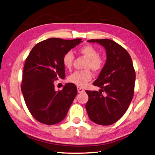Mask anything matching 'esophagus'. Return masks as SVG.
Listing matches in <instances>:
<instances>
[{"label":"esophagus","instance_id":"34e87169","mask_svg":"<svg viewBox=\"0 0 155 155\" xmlns=\"http://www.w3.org/2000/svg\"><path fill=\"white\" fill-rule=\"evenodd\" d=\"M78 92H84V90L83 88H81V87H78Z\"/></svg>","mask_w":155,"mask_h":155}]
</instances>
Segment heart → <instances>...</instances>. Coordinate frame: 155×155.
Wrapping results in <instances>:
<instances>
[{"mask_svg":"<svg viewBox=\"0 0 155 155\" xmlns=\"http://www.w3.org/2000/svg\"><path fill=\"white\" fill-rule=\"evenodd\" d=\"M79 52L84 57L87 58L85 68L86 69L82 71H76L70 75L68 78L69 82L75 84L79 87H84L91 80L92 75L89 69L94 71H98L103 69L104 65V60L103 57L98 54V52L92 45H84L79 49ZM74 56L72 52L69 51L63 55V64L66 69L71 68L74 62Z\"/></svg>","mask_w":155,"mask_h":155,"instance_id":"heart-1","label":"heart"}]
</instances>
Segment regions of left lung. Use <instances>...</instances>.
<instances>
[{
  "label": "left lung",
  "instance_id": "1",
  "mask_svg": "<svg viewBox=\"0 0 155 155\" xmlns=\"http://www.w3.org/2000/svg\"><path fill=\"white\" fill-rule=\"evenodd\" d=\"M106 50L107 61L93 85L99 92L86 90L88 101L86 109L90 120L102 125L117 121L127 110L134 96L136 73L130 54L109 39H92ZM105 92V94L101 92Z\"/></svg>",
  "mask_w": 155,
  "mask_h": 155
}]
</instances>
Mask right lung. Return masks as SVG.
<instances>
[{"mask_svg":"<svg viewBox=\"0 0 155 155\" xmlns=\"http://www.w3.org/2000/svg\"><path fill=\"white\" fill-rule=\"evenodd\" d=\"M81 42L80 38H48L35 45L26 59L21 92L28 110L40 123L54 125L66 117L77 87L68 83L56 91L54 81L65 78L63 55Z\"/></svg>","mask_w":155,"mask_h":155,"instance_id":"add662e5","label":"right lung"}]
</instances>
